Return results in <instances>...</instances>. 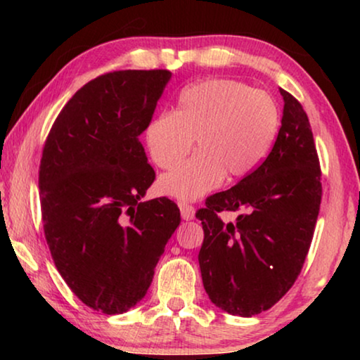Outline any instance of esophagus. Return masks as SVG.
Masks as SVG:
<instances>
[{
	"label": "esophagus",
	"instance_id": "34e87169",
	"mask_svg": "<svg viewBox=\"0 0 360 360\" xmlns=\"http://www.w3.org/2000/svg\"><path fill=\"white\" fill-rule=\"evenodd\" d=\"M179 208H180V213H181V218L190 221L195 218V208L191 205H186V203H179Z\"/></svg>",
	"mask_w": 360,
	"mask_h": 360
}]
</instances>
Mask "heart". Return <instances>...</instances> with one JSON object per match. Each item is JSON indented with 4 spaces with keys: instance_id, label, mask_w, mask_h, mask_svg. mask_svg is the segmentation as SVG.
<instances>
[{
    "instance_id": "b5f03b06",
    "label": "heart",
    "mask_w": 360,
    "mask_h": 360,
    "mask_svg": "<svg viewBox=\"0 0 360 360\" xmlns=\"http://www.w3.org/2000/svg\"><path fill=\"white\" fill-rule=\"evenodd\" d=\"M280 126L278 108L265 91L234 80H205L180 93L175 111L149 122L146 144L152 160L170 170L193 147L198 152L159 180L164 195L196 200L224 176L252 174L272 149Z\"/></svg>"
}]
</instances>
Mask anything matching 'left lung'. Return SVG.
<instances>
[{
	"mask_svg": "<svg viewBox=\"0 0 360 360\" xmlns=\"http://www.w3.org/2000/svg\"><path fill=\"white\" fill-rule=\"evenodd\" d=\"M283 116L262 164L233 188L206 200L196 218L205 239L198 262L211 302L234 316L272 308L292 288L311 244L321 170L303 106L280 88ZM238 210L234 224L219 213Z\"/></svg>",
	"mask_w": 360,
	"mask_h": 360,
	"instance_id": "left-lung-1",
	"label": "left lung"
}]
</instances>
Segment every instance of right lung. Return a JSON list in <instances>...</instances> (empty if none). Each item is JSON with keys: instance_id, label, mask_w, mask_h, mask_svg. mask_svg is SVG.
I'll list each match as a JSON object with an SVG mask.
<instances>
[{"instance_id": "1", "label": "right lung", "mask_w": 360, "mask_h": 360, "mask_svg": "<svg viewBox=\"0 0 360 360\" xmlns=\"http://www.w3.org/2000/svg\"><path fill=\"white\" fill-rule=\"evenodd\" d=\"M172 78L120 70L88 82L57 116L39 169L56 267L86 307L121 314L146 297L180 224L174 201H142L155 179L139 136Z\"/></svg>"}]
</instances>
